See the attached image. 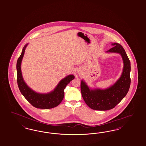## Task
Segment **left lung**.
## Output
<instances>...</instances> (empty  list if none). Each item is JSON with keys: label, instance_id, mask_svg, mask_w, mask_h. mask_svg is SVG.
Instances as JSON below:
<instances>
[{"label": "left lung", "instance_id": "1", "mask_svg": "<svg viewBox=\"0 0 146 146\" xmlns=\"http://www.w3.org/2000/svg\"><path fill=\"white\" fill-rule=\"evenodd\" d=\"M114 46L107 52L120 54L123 61V68L119 79L106 90H91L84 81L81 82L82 96L87 106L96 111H107L114 108L126 96L131 85V62L125 50L120 44Z\"/></svg>", "mask_w": 146, "mask_h": 146}]
</instances>
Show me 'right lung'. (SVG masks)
Returning <instances> with one entry per match:
<instances>
[{
  "mask_svg": "<svg viewBox=\"0 0 146 146\" xmlns=\"http://www.w3.org/2000/svg\"><path fill=\"white\" fill-rule=\"evenodd\" d=\"M26 44L17 62V83L21 93L31 104L37 108L50 109L58 106L64 97V89L70 81L74 79V76L69 75L62 79L56 86L54 91L47 94H40L32 90L23 80L21 71V63L24 55Z\"/></svg>",
  "mask_w": 146,
  "mask_h": 146,
  "instance_id": "add662e5",
  "label": "right lung"
}]
</instances>
